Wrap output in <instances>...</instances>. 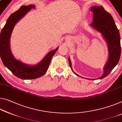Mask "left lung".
Here are the masks:
<instances>
[{
  "label": "left lung",
  "mask_w": 122,
  "mask_h": 122,
  "mask_svg": "<svg viewBox=\"0 0 122 122\" xmlns=\"http://www.w3.org/2000/svg\"><path fill=\"white\" fill-rule=\"evenodd\" d=\"M91 11L93 13V23L90 25L96 31L101 34L107 46L109 56L107 61L104 67V72L101 76L97 79H87L83 78L75 73L73 70L70 57L68 61L71 70L75 75L89 80L102 79L107 76L118 63L121 56V37L119 32L116 25L112 17L104 10L102 6L91 7Z\"/></svg>",
  "instance_id": "8db88e82"
}]
</instances>
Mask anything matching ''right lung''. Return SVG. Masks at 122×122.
Returning a JSON list of instances; mask_svg holds the SVG:
<instances>
[{
	"label": "right lung",
	"instance_id": "add662e5",
	"mask_svg": "<svg viewBox=\"0 0 122 122\" xmlns=\"http://www.w3.org/2000/svg\"><path fill=\"white\" fill-rule=\"evenodd\" d=\"M35 7L33 4L21 6L9 17L0 35V55L3 64L15 76L24 80L34 79L43 76L48 70L52 57L59 48L58 47L51 50L40 62L35 65L26 64L13 56L10 48V38L13 29L31 9Z\"/></svg>",
	"mask_w": 122,
	"mask_h": 122
}]
</instances>
